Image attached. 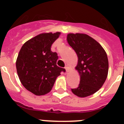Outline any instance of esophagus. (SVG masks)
Listing matches in <instances>:
<instances>
[{
	"mask_svg": "<svg viewBox=\"0 0 124 124\" xmlns=\"http://www.w3.org/2000/svg\"><path fill=\"white\" fill-rule=\"evenodd\" d=\"M65 69H66V72H67V73H68V72H69L70 71V70H71V68H70V67H69V66H66V68H65Z\"/></svg>",
	"mask_w": 124,
	"mask_h": 124,
	"instance_id": "obj_1",
	"label": "esophagus"
}]
</instances>
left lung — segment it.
<instances>
[{"label": "left lung", "mask_w": 124, "mask_h": 124, "mask_svg": "<svg viewBox=\"0 0 124 124\" xmlns=\"http://www.w3.org/2000/svg\"><path fill=\"white\" fill-rule=\"evenodd\" d=\"M67 41L77 54L75 70L80 77L79 86L71 91L81 98L90 96L102 87L107 78V53L98 42L86 34L69 33Z\"/></svg>", "instance_id": "8db88e82"}]
</instances>
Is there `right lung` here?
<instances>
[{
    "label": "right lung",
    "instance_id": "1",
    "mask_svg": "<svg viewBox=\"0 0 124 124\" xmlns=\"http://www.w3.org/2000/svg\"><path fill=\"white\" fill-rule=\"evenodd\" d=\"M60 32L43 33L24 43L16 61V71L23 86L35 95L50 92L60 72L65 69L56 66L58 56L51 51Z\"/></svg>",
    "mask_w": 124,
    "mask_h": 124
}]
</instances>
